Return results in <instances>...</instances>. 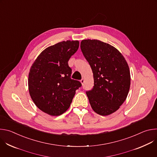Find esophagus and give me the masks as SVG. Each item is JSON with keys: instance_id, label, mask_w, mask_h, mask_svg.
<instances>
[{"instance_id": "34e87169", "label": "esophagus", "mask_w": 157, "mask_h": 157, "mask_svg": "<svg viewBox=\"0 0 157 157\" xmlns=\"http://www.w3.org/2000/svg\"><path fill=\"white\" fill-rule=\"evenodd\" d=\"M80 82H81V83L82 84H84V79H82L81 81H80Z\"/></svg>"}]
</instances>
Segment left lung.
<instances>
[{
    "label": "left lung",
    "mask_w": 157,
    "mask_h": 157,
    "mask_svg": "<svg viewBox=\"0 0 157 157\" xmlns=\"http://www.w3.org/2000/svg\"><path fill=\"white\" fill-rule=\"evenodd\" d=\"M81 49L91 66L94 87L86 92L93 110L109 116L126 99L130 86L128 65L121 53L110 44L98 40H83Z\"/></svg>",
    "instance_id": "8db88e82"
}]
</instances>
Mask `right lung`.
I'll list each match as a JSON object with an SVG mask.
<instances>
[{
  "label": "right lung",
  "mask_w": 157,
  "mask_h": 157,
  "mask_svg": "<svg viewBox=\"0 0 157 157\" xmlns=\"http://www.w3.org/2000/svg\"><path fill=\"white\" fill-rule=\"evenodd\" d=\"M78 40L59 42L44 49L32 64L29 74V91L36 107L52 116L68 109L81 83L72 79L68 66L78 50Z\"/></svg>",
  "instance_id": "obj_1"
}]
</instances>
